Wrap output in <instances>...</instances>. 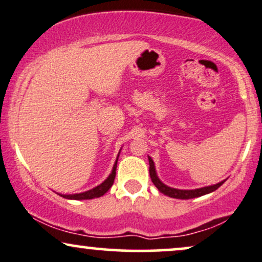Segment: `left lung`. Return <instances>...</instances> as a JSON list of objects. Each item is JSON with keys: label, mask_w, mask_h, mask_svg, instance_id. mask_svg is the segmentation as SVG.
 Returning a JSON list of instances; mask_svg holds the SVG:
<instances>
[{"label": "left lung", "mask_w": 262, "mask_h": 262, "mask_svg": "<svg viewBox=\"0 0 262 262\" xmlns=\"http://www.w3.org/2000/svg\"><path fill=\"white\" fill-rule=\"evenodd\" d=\"M148 163H150V177H151L152 183H154L155 186L160 190V192L165 194V196L179 198V200H190V198L201 197L203 196V194L210 193V192L217 190V188L224 184V181H221V183L213 185V186L197 188V190H178V188H171L169 186H167V185H164L160 179L157 178V175H156V170H155L154 161H152L150 157H148Z\"/></svg>", "instance_id": "8db88e82"}]
</instances>
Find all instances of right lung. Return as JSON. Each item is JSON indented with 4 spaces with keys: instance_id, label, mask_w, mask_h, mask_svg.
I'll list each match as a JSON object with an SVG mask.
<instances>
[{
    "instance_id": "add662e5",
    "label": "right lung",
    "mask_w": 262,
    "mask_h": 262,
    "mask_svg": "<svg viewBox=\"0 0 262 262\" xmlns=\"http://www.w3.org/2000/svg\"><path fill=\"white\" fill-rule=\"evenodd\" d=\"M116 168H117V161L114 165V169H112V173L108 175V178L104 183L99 185V186L94 187L93 190H89L87 192H83V193H76V194H60L61 197L69 198V200H92V198H98L104 196L106 192L110 190V187L114 185L115 177H116Z\"/></svg>"
}]
</instances>
